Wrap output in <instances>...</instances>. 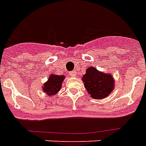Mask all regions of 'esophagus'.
Here are the masks:
<instances>
[{
    "instance_id": "esophagus-1",
    "label": "esophagus",
    "mask_w": 146,
    "mask_h": 146,
    "mask_svg": "<svg viewBox=\"0 0 146 146\" xmlns=\"http://www.w3.org/2000/svg\"><path fill=\"white\" fill-rule=\"evenodd\" d=\"M70 74H71V76H74L76 74V72L75 71H72V72H70Z\"/></svg>"
}]
</instances>
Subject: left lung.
Wrapping results in <instances>:
<instances>
[{"label": "left lung", "mask_w": 146, "mask_h": 146, "mask_svg": "<svg viewBox=\"0 0 146 146\" xmlns=\"http://www.w3.org/2000/svg\"><path fill=\"white\" fill-rule=\"evenodd\" d=\"M82 80L87 91L93 99H103L114 89L115 83L112 76L99 72L93 67L87 68Z\"/></svg>", "instance_id": "left-lung-1"}]
</instances>
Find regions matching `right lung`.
Returning a JSON list of instances; mask_svg holds the SVG:
<instances>
[{
  "mask_svg": "<svg viewBox=\"0 0 146 146\" xmlns=\"http://www.w3.org/2000/svg\"><path fill=\"white\" fill-rule=\"evenodd\" d=\"M64 79L65 76L63 75H50L47 82L45 83L43 86V90L49 96L54 95L61 89L62 83Z\"/></svg>",
  "mask_w": 146,
  "mask_h": 146,
  "instance_id": "right-lung-1",
  "label": "right lung"
}]
</instances>
